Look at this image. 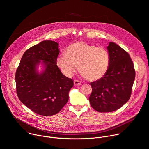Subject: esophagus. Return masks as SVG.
<instances>
[{
    "label": "esophagus",
    "mask_w": 149,
    "mask_h": 149,
    "mask_svg": "<svg viewBox=\"0 0 149 149\" xmlns=\"http://www.w3.org/2000/svg\"><path fill=\"white\" fill-rule=\"evenodd\" d=\"M74 84L75 86H80V85L81 84V82L79 81L76 80V79H75L74 81Z\"/></svg>",
    "instance_id": "obj_1"
}]
</instances>
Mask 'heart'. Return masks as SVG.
<instances>
[{"instance_id": "b5f03b06", "label": "heart", "mask_w": 149, "mask_h": 149, "mask_svg": "<svg viewBox=\"0 0 149 149\" xmlns=\"http://www.w3.org/2000/svg\"><path fill=\"white\" fill-rule=\"evenodd\" d=\"M56 63L67 77H71L78 66V70L82 77L88 81H95L107 72L110 64V56L104 48L78 42L67 48L65 55H59Z\"/></svg>"}]
</instances>
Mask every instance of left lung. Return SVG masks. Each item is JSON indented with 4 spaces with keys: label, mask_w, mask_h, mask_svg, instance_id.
I'll return each instance as SVG.
<instances>
[{
    "label": "left lung",
    "mask_w": 149,
    "mask_h": 149,
    "mask_svg": "<svg viewBox=\"0 0 149 149\" xmlns=\"http://www.w3.org/2000/svg\"><path fill=\"white\" fill-rule=\"evenodd\" d=\"M107 49L110 56L108 71L100 79L90 83L93 91L90 102L100 113L116 111L128 101L135 79L129 54L114 42H110Z\"/></svg>",
    "instance_id": "8db88e82"
}]
</instances>
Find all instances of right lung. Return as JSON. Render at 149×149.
Segmentation results:
<instances>
[{
  "mask_svg": "<svg viewBox=\"0 0 149 149\" xmlns=\"http://www.w3.org/2000/svg\"><path fill=\"white\" fill-rule=\"evenodd\" d=\"M59 44L43 40L25 51L17 68L15 81L19 100L35 113L49 116L61 111L74 86L56 63ZM42 65L39 72L38 67Z\"/></svg>",
  "mask_w": 149,
  "mask_h": 149,
  "instance_id": "right-lung-1",
  "label": "right lung"
}]
</instances>
